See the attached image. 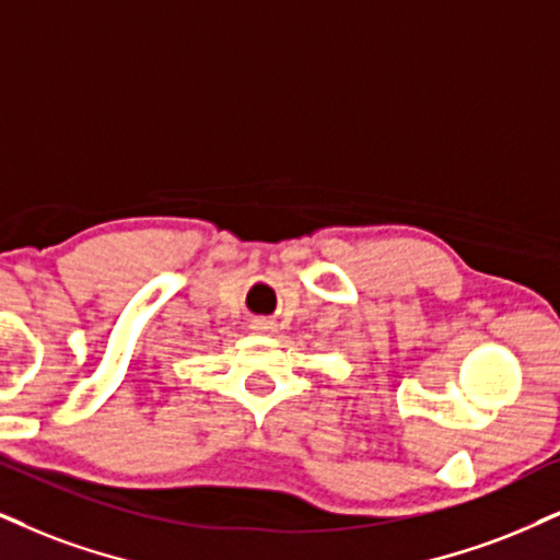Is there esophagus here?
<instances>
[{
	"instance_id": "esophagus-1",
	"label": "esophagus",
	"mask_w": 560,
	"mask_h": 560,
	"mask_svg": "<svg viewBox=\"0 0 560 560\" xmlns=\"http://www.w3.org/2000/svg\"><path fill=\"white\" fill-rule=\"evenodd\" d=\"M252 329L257 335H269V332H275V322L272 319H254Z\"/></svg>"
}]
</instances>
